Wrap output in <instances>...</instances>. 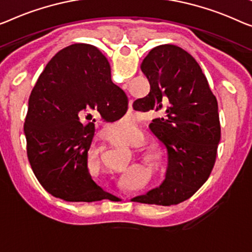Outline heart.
Instances as JSON below:
<instances>
[{
    "instance_id": "1",
    "label": "heart",
    "mask_w": 252,
    "mask_h": 252,
    "mask_svg": "<svg viewBox=\"0 0 252 252\" xmlns=\"http://www.w3.org/2000/svg\"><path fill=\"white\" fill-rule=\"evenodd\" d=\"M126 126H132L133 123L127 121L126 123ZM146 141V134L142 131H132V132H127L125 134H121L119 137V146L122 147H129V148H139L145 144ZM140 158L149 165H159L163 160L162 153L156 148H145L140 150ZM90 160H92L94 165L97 167H100V157L97 153L90 154Z\"/></svg>"
}]
</instances>
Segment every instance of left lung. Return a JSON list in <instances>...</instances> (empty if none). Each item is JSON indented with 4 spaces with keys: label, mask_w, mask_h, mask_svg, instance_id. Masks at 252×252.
<instances>
[{
    "label": "left lung",
    "mask_w": 252,
    "mask_h": 252,
    "mask_svg": "<svg viewBox=\"0 0 252 252\" xmlns=\"http://www.w3.org/2000/svg\"><path fill=\"white\" fill-rule=\"evenodd\" d=\"M150 92L134 110L156 112L149 129L166 148L162 185L133 199L170 206L189 199L209 178L216 160L220 126L216 97L200 65L175 45L154 47L141 63Z\"/></svg>",
    "instance_id": "8db88e82"
}]
</instances>
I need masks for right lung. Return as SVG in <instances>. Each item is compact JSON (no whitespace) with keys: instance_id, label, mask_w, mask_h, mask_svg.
<instances>
[{"instance_id":"add662e5","label":"right lung","mask_w":252,"mask_h":252,"mask_svg":"<svg viewBox=\"0 0 252 252\" xmlns=\"http://www.w3.org/2000/svg\"><path fill=\"white\" fill-rule=\"evenodd\" d=\"M126 100L97 47L74 44L52 58L30 94L24 127L30 166L48 193L76 202L113 197L89 174L88 150L95 114L118 120Z\"/></svg>"}]
</instances>
